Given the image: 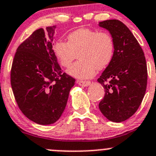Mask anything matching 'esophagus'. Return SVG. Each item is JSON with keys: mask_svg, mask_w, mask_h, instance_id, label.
Here are the masks:
<instances>
[{"mask_svg": "<svg viewBox=\"0 0 156 156\" xmlns=\"http://www.w3.org/2000/svg\"><path fill=\"white\" fill-rule=\"evenodd\" d=\"M77 84H78L81 86L87 87L91 84V81H81V80H77Z\"/></svg>", "mask_w": 156, "mask_h": 156, "instance_id": "1", "label": "esophagus"}]
</instances>
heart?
Returning a JSON list of instances; mask_svg holds the SVG:
<instances>
[{"label":"heart","instance_id":"heart-1","mask_svg":"<svg viewBox=\"0 0 156 156\" xmlns=\"http://www.w3.org/2000/svg\"><path fill=\"white\" fill-rule=\"evenodd\" d=\"M67 38L68 41H55L53 51L64 68H68L78 54L80 61L68 70L70 75L78 79L93 77L98 70L108 66L114 58V38L108 31L83 27L71 32Z\"/></svg>","mask_w":156,"mask_h":156}]
</instances>
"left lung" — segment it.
I'll return each mask as SVG.
<instances>
[{"label":"left lung","mask_w":156,"mask_h":156,"mask_svg":"<svg viewBox=\"0 0 156 156\" xmlns=\"http://www.w3.org/2000/svg\"><path fill=\"white\" fill-rule=\"evenodd\" d=\"M115 41V55L98 81L105 88L98 107L108 120L121 122L132 117L145 94L148 71L145 55L127 26L119 20L99 23Z\"/></svg>","instance_id":"obj_1"}]
</instances>
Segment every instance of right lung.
<instances>
[{
    "instance_id": "obj_1",
    "label": "right lung",
    "mask_w": 156,
    "mask_h": 156,
    "mask_svg": "<svg viewBox=\"0 0 156 156\" xmlns=\"http://www.w3.org/2000/svg\"><path fill=\"white\" fill-rule=\"evenodd\" d=\"M56 26L34 30L17 48L11 85L21 112L39 125L60 119L75 79L62 71L53 51Z\"/></svg>"
}]
</instances>
